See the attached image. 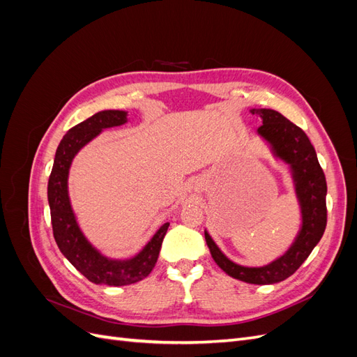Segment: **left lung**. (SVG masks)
Returning <instances> with one entry per match:
<instances>
[{
	"instance_id": "1",
	"label": "left lung",
	"mask_w": 357,
	"mask_h": 357,
	"mask_svg": "<svg viewBox=\"0 0 357 357\" xmlns=\"http://www.w3.org/2000/svg\"><path fill=\"white\" fill-rule=\"evenodd\" d=\"M250 113L262 121V126L256 131L257 137L290 172L299 205V231L287 250L261 266L234 262L220 250L207 229L204 234L214 262L229 277L250 284H274L294 274L319 244L326 228L328 186L316 150L299 126L271 109H252Z\"/></svg>"
}]
</instances>
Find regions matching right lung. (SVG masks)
<instances>
[{
  "mask_svg": "<svg viewBox=\"0 0 357 357\" xmlns=\"http://www.w3.org/2000/svg\"><path fill=\"white\" fill-rule=\"evenodd\" d=\"M129 113L123 110H102L63 135L56 149L55 160L49 177L47 201L50 207L53 236L61 253L89 282L105 286H126L146 278L158 262L162 241L169 223H164L150 241L131 257L116 259L104 255L82 231L75 215L68 190L70 168L74 158L104 129L128 123Z\"/></svg>",
  "mask_w": 357,
  "mask_h": 357,
  "instance_id": "add662e5",
  "label": "right lung"
}]
</instances>
